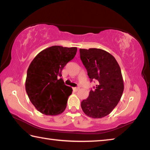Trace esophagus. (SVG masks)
Segmentation results:
<instances>
[{
	"mask_svg": "<svg viewBox=\"0 0 150 150\" xmlns=\"http://www.w3.org/2000/svg\"><path fill=\"white\" fill-rule=\"evenodd\" d=\"M79 89V87H74V88H73V90L75 91H77Z\"/></svg>",
	"mask_w": 150,
	"mask_h": 150,
	"instance_id": "1",
	"label": "esophagus"
}]
</instances>
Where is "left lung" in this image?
Masks as SVG:
<instances>
[{
	"label": "left lung",
	"mask_w": 150,
	"mask_h": 150,
	"mask_svg": "<svg viewBox=\"0 0 150 150\" xmlns=\"http://www.w3.org/2000/svg\"><path fill=\"white\" fill-rule=\"evenodd\" d=\"M79 51L91 81L98 82L95 89L91 90L88 98L81 102V108L91 118H103L113 110L122 95L124 86L120 67L113 55L105 50Z\"/></svg>",
	"instance_id": "left-lung-1"
}]
</instances>
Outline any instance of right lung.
Masks as SVG:
<instances>
[{
	"instance_id": "1",
	"label": "right lung",
	"mask_w": 150,
	"mask_h": 150,
	"mask_svg": "<svg viewBox=\"0 0 150 150\" xmlns=\"http://www.w3.org/2000/svg\"><path fill=\"white\" fill-rule=\"evenodd\" d=\"M77 51L76 47L54 45L40 52L30 64L25 88L32 105L44 115H57L65 110L73 90L60 77Z\"/></svg>"
}]
</instances>
